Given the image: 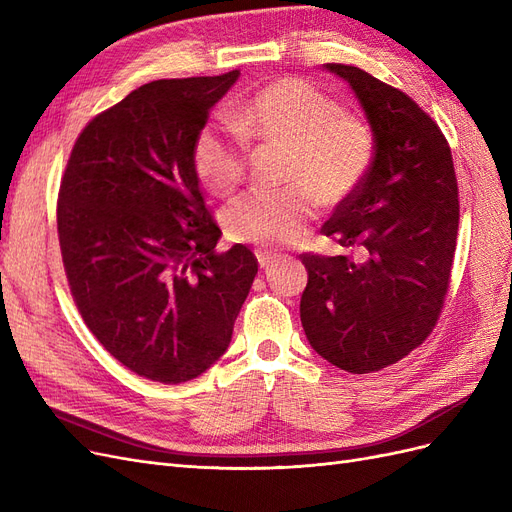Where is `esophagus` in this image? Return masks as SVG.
Wrapping results in <instances>:
<instances>
[{"label":"esophagus","instance_id":"esophagus-1","mask_svg":"<svg viewBox=\"0 0 512 512\" xmlns=\"http://www.w3.org/2000/svg\"><path fill=\"white\" fill-rule=\"evenodd\" d=\"M256 260H258L260 269H267V267L271 265V262L275 260V254L269 252V250H256Z\"/></svg>","mask_w":512,"mask_h":512}]
</instances>
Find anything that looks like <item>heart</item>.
Masks as SVG:
<instances>
[{
	"instance_id": "1",
	"label": "heart",
	"mask_w": 512,
	"mask_h": 512,
	"mask_svg": "<svg viewBox=\"0 0 512 512\" xmlns=\"http://www.w3.org/2000/svg\"><path fill=\"white\" fill-rule=\"evenodd\" d=\"M232 123L247 141L286 149L290 158L288 190L250 192L224 209L230 241L282 245L301 239L314 218L312 198L324 209L344 205L374 160L367 123L297 76L260 87ZM240 137L222 121H207L196 132L192 166L209 192L226 196L243 181L247 151Z\"/></svg>"
}]
</instances>
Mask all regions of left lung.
Returning a JSON list of instances; mask_svg holds the SVG:
<instances>
[{
    "label": "left lung",
    "mask_w": 512,
    "mask_h": 512,
    "mask_svg": "<svg viewBox=\"0 0 512 512\" xmlns=\"http://www.w3.org/2000/svg\"><path fill=\"white\" fill-rule=\"evenodd\" d=\"M324 68L359 98L374 160L322 232L365 247L367 258L301 254V322L322 359L371 374L421 346L440 318L459 228L457 177L438 123L404 91L361 68Z\"/></svg>",
    "instance_id": "left-lung-1"
}]
</instances>
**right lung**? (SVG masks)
Masks as SVG:
<instances>
[{
	"label": "right lung",
	"instance_id": "obj_1",
	"mask_svg": "<svg viewBox=\"0 0 512 512\" xmlns=\"http://www.w3.org/2000/svg\"><path fill=\"white\" fill-rule=\"evenodd\" d=\"M239 79H162L91 119L72 147L57 200L61 258L98 342L134 374L198 378L226 352L258 260L215 252L192 166L194 136Z\"/></svg>",
	"mask_w": 512,
	"mask_h": 512
}]
</instances>
